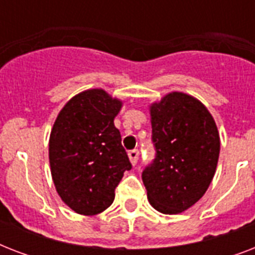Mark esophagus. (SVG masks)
Segmentation results:
<instances>
[{
	"instance_id": "1",
	"label": "esophagus",
	"mask_w": 255,
	"mask_h": 255,
	"mask_svg": "<svg viewBox=\"0 0 255 255\" xmlns=\"http://www.w3.org/2000/svg\"><path fill=\"white\" fill-rule=\"evenodd\" d=\"M128 157L131 160L132 165H136V164H137V160H139V151H137V149H132V151L128 152Z\"/></svg>"
}]
</instances>
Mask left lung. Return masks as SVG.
<instances>
[{"mask_svg":"<svg viewBox=\"0 0 255 255\" xmlns=\"http://www.w3.org/2000/svg\"><path fill=\"white\" fill-rule=\"evenodd\" d=\"M156 156L141 173L156 210L177 214L205 194L220 156L213 116L193 96L170 92L149 108Z\"/></svg>","mask_w":255,"mask_h":255,"instance_id":"left-lung-1","label":"left lung"}]
</instances>
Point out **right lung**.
Instances as JSON below:
<instances>
[{
  "label": "right lung",
  "mask_w": 255,
  "mask_h": 255,
  "mask_svg": "<svg viewBox=\"0 0 255 255\" xmlns=\"http://www.w3.org/2000/svg\"><path fill=\"white\" fill-rule=\"evenodd\" d=\"M122 104L102 88L87 90L65 104L53 126L49 160L54 185L79 214L107 209L124 172L132 168L114 124Z\"/></svg>",
  "instance_id": "add662e5"
}]
</instances>
